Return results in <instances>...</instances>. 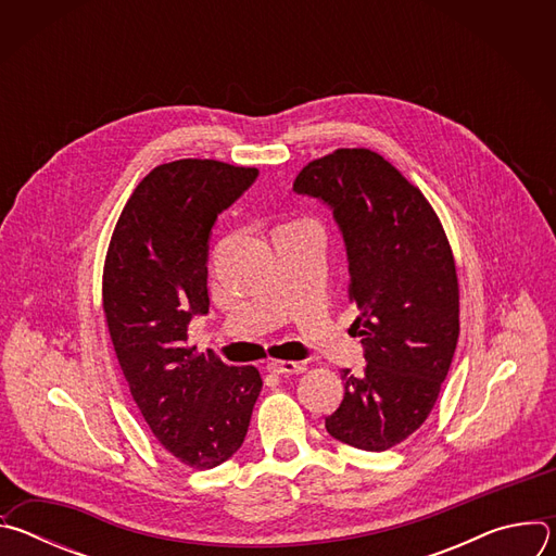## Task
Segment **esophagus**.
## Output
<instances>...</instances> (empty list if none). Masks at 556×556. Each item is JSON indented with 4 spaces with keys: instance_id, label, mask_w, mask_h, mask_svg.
I'll use <instances>...</instances> for the list:
<instances>
[{
    "instance_id": "34e87169",
    "label": "esophagus",
    "mask_w": 556,
    "mask_h": 556,
    "mask_svg": "<svg viewBox=\"0 0 556 556\" xmlns=\"http://www.w3.org/2000/svg\"><path fill=\"white\" fill-rule=\"evenodd\" d=\"M266 369L273 374H303L307 367L305 363H294V361H268Z\"/></svg>"
}]
</instances>
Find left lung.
Wrapping results in <instances>:
<instances>
[{
    "label": "left lung",
    "instance_id": "8db88e82",
    "mask_svg": "<svg viewBox=\"0 0 556 556\" xmlns=\"http://www.w3.org/2000/svg\"><path fill=\"white\" fill-rule=\"evenodd\" d=\"M294 191L334 211L350 262L352 332L365 369H343L332 438L387 451L429 418L459 334V283L442 222L422 191L371 149H337L307 163Z\"/></svg>",
    "mask_w": 556,
    "mask_h": 556
}]
</instances>
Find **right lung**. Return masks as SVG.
<instances>
[{"label": "right lung", "mask_w": 556, "mask_h": 556, "mask_svg": "<svg viewBox=\"0 0 556 556\" xmlns=\"http://www.w3.org/2000/svg\"><path fill=\"white\" fill-rule=\"evenodd\" d=\"M255 178V167L208 157L157 165L129 195L103 266L105 324L131 399L155 440L198 470L242 446L264 384L257 367H228L187 334L208 312L211 228Z\"/></svg>", "instance_id": "right-lung-1"}]
</instances>
